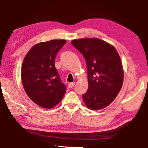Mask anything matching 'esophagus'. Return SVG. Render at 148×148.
Returning a JSON list of instances; mask_svg holds the SVG:
<instances>
[{
	"label": "esophagus",
	"mask_w": 148,
	"mask_h": 148,
	"mask_svg": "<svg viewBox=\"0 0 148 148\" xmlns=\"http://www.w3.org/2000/svg\"><path fill=\"white\" fill-rule=\"evenodd\" d=\"M75 83H69L68 84L69 88H71L72 87L75 85Z\"/></svg>",
	"instance_id": "1"
}]
</instances>
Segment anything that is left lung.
Returning <instances> with one entry per match:
<instances>
[{
	"label": "left lung",
	"instance_id": "left-lung-1",
	"mask_svg": "<svg viewBox=\"0 0 148 148\" xmlns=\"http://www.w3.org/2000/svg\"><path fill=\"white\" fill-rule=\"evenodd\" d=\"M71 44L86 60L88 88L83 95L86 107L99 110L115 100L123 83L122 62L115 48L97 38L75 39Z\"/></svg>",
	"mask_w": 148,
	"mask_h": 148
}]
</instances>
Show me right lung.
Listing matches in <instances>:
<instances>
[{
    "label": "right lung",
    "mask_w": 148,
    "mask_h": 148,
    "mask_svg": "<svg viewBox=\"0 0 148 148\" xmlns=\"http://www.w3.org/2000/svg\"><path fill=\"white\" fill-rule=\"evenodd\" d=\"M66 42L62 39L39 42L24 58L21 71L24 90L29 98L41 108H54L66 92L54 64L58 52Z\"/></svg>",
    "instance_id": "add662e5"
}]
</instances>
